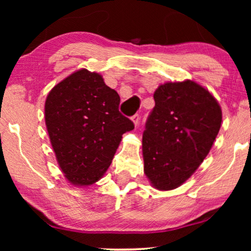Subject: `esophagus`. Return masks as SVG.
Masks as SVG:
<instances>
[{"label":"esophagus","mask_w":251,"mask_h":251,"mask_svg":"<svg viewBox=\"0 0 251 251\" xmlns=\"http://www.w3.org/2000/svg\"><path fill=\"white\" fill-rule=\"evenodd\" d=\"M139 115L138 114H135L133 116H131V120H132V122H133V125H135L136 126H138V123H139Z\"/></svg>","instance_id":"34e87169"}]
</instances>
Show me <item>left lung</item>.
Wrapping results in <instances>:
<instances>
[{
    "mask_svg": "<svg viewBox=\"0 0 251 251\" xmlns=\"http://www.w3.org/2000/svg\"><path fill=\"white\" fill-rule=\"evenodd\" d=\"M143 133L144 173L157 190L186 181L203 162L222 125V109L207 89L186 80L161 84Z\"/></svg>",
    "mask_w": 251,
    "mask_h": 251,
    "instance_id": "left-lung-1",
    "label": "left lung"
}]
</instances>
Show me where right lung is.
Wrapping results in <instances>:
<instances>
[{
	"label": "right lung",
	"instance_id": "obj_1",
	"mask_svg": "<svg viewBox=\"0 0 251 251\" xmlns=\"http://www.w3.org/2000/svg\"><path fill=\"white\" fill-rule=\"evenodd\" d=\"M120 96L98 73L80 70L54 85L44 118L58 164L71 184L88 186L111 166L122 135L135 128Z\"/></svg>",
	"mask_w": 251,
	"mask_h": 251
}]
</instances>
